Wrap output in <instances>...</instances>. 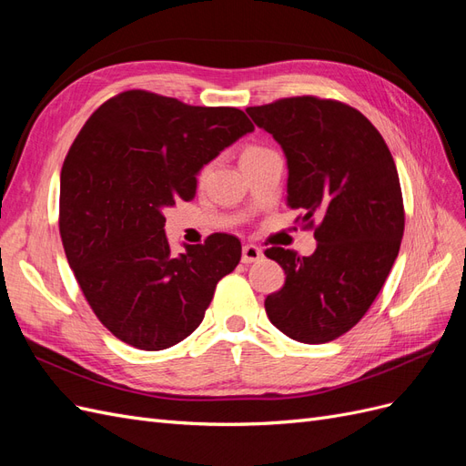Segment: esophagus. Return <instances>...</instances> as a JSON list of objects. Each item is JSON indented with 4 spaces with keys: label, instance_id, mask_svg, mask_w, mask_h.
Returning a JSON list of instances; mask_svg holds the SVG:
<instances>
[{
    "label": "esophagus",
    "instance_id": "1",
    "mask_svg": "<svg viewBox=\"0 0 466 466\" xmlns=\"http://www.w3.org/2000/svg\"><path fill=\"white\" fill-rule=\"evenodd\" d=\"M264 255H262V250L258 248V247H255V245H245L243 247V255H241V260L245 262V264H252V262H257V260H260Z\"/></svg>",
    "mask_w": 466,
    "mask_h": 466
}]
</instances>
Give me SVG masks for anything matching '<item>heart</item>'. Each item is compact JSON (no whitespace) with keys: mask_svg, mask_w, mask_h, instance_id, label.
<instances>
[{"mask_svg":"<svg viewBox=\"0 0 466 466\" xmlns=\"http://www.w3.org/2000/svg\"><path fill=\"white\" fill-rule=\"evenodd\" d=\"M262 151H266V149L257 147V146H250V147L243 149V153H241V161H243V159H248V157H255V155H258V153H262Z\"/></svg>","mask_w":466,"mask_h":466,"instance_id":"b5f03b06","label":"heart"}]
</instances>
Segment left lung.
I'll use <instances>...</instances> for the list:
<instances>
[{
	"instance_id": "left-lung-1",
	"label": "left lung",
	"mask_w": 466,
	"mask_h": 466,
	"mask_svg": "<svg viewBox=\"0 0 466 466\" xmlns=\"http://www.w3.org/2000/svg\"><path fill=\"white\" fill-rule=\"evenodd\" d=\"M288 159V206L313 225L311 257L272 247L264 255L286 272L268 295L266 315L303 344L342 336L368 313L399 257L404 206L397 165L383 136L360 110L317 96L248 106Z\"/></svg>"
}]
</instances>
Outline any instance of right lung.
<instances>
[{
  "label": "right lung",
  "instance_id": "right-lung-1",
  "mask_svg": "<svg viewBox=\"0 0 466 466\" xmlns=\"http://www.w3.org/2000/svg\"><path fill=\"white\" fill-rule=\"evenodd\" d=\"M252 130L238 108L137 89L81 128L62 167L60 235L93 313L118 340L157 351L198 329L241 243L216 233L173 257L163 211L194 198L202 167Z\"/></svg>",
  "mask_w": 466,
  "mask_h": 466
}]
</instances>
